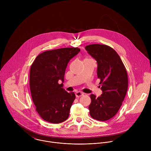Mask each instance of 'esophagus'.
I'll list each match as a JSON object with an SVG mask.
<instances>
[{"mask_svg":"<svg viewBox=\"0 0 151 151\" xmlns=\"http://www.w3.org/2000/svg\"><path fill=\"white\" fill-rule=\"evenodd\" d=\"M83 95H84V93H82V92H81V91H77V92L76 93V96L77 97H81V96H83Z\"/></svg>","mask_w":151,"mask_h":151,"instance_id":"34e87169","label":"esophagus"}]
</instances>
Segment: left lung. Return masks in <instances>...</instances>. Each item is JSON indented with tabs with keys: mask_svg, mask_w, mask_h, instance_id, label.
I'll return each mask as SVG.
<instances>
[{
	"mask_svg": "<svg viewBox=\"0 0 151 151\" xmlns=\"http://www.w3.org/2000/svg\"><path fill=\"white\" fill-rule=\"evenodd\" d=\"M97 63V77L102 94L96 97L91 94L88 107L91 116L105 121L114 117L122 105L128 89L126 69L117 52L111 47L101 44L85 47Z\"/></svg>",
	"mask_w": 151,
	"mask_h": 151,
	"instance_id": "left-lung-1",
	"label": "left lung"
}]
</instances>
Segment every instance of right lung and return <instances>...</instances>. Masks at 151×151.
Wrapping results in <instances>:
<instances>
[{
  "label": "right lung",
  "instance_id": "right-lung-1",
  "mask_svg": "<svg viewBox=\"0 0 151 151\" xmlns=\"http://www.w3.org/2000/svg\"><path fill=\"white\" fill-rule=\"evenodd\" d=\"M79 51L78 48L47 51L37 56L32 64L30 88L32 100L39 115L47 122L61 123L69 116L75 94L63 88L64 77L68 63Z\"/></svg>",
  "mask_w": 151,
  "mask_h": 151
}]
</instances>
